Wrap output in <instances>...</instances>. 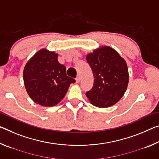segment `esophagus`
<instances>
[{
	"label": "esophagus",
	"mask_w": 159,
	"mask_h": 159,
	"mask_svg": "<svg viewBox=\"0 0 159 159\" xmlns=\"http://www.w3.org/2000/svg\"><path fill=\"white\" fill-rule=\"evenodd\" d=\"M75 80H76V83H79L80 80V78L79 75H78V76L76 77V79H75Z\"/></svg>",
	"instance_id": "obj_1"
}]
</instances>
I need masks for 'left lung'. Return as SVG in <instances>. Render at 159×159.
<instances>
[{
	"label": "left lung",
	"instance_id": "8db88e82",
	"mask_svg": "<svg viewBox=\"0 0 159 159\" xmlns=\"http://www.w3.org/2000/svg\"><path fill=\"white\" fill-rule=\"evenodd\" d=\"M86 60L94 77L92 89L85 93L87 98L97 107L115 105L125 94L129 82L125 61L109 47L94 50L87 55Z\"/></svg>",
	"mask_w": 159,
	"mask_h": 159
}]
</instances>
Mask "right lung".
<instances>
[{
  "label": "right lung",
  "instance_id": "obj_1",
  "mask_svg": "<svg viewBox=\"0 0 159 159\" xmlns=\"http://www.w3.org/2000/svg\"><path fill=\"white\" fill-rule=\"evenodd\" d=\"M58 54L42 49L25 65L23 79L27 92L36 103L54 106L64 98L74 79L67 76L64 65L58 61Z\"/></svg>",
  "mask_w": 159,
  "mask_h": 159
}]
</instances>
